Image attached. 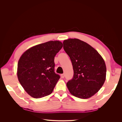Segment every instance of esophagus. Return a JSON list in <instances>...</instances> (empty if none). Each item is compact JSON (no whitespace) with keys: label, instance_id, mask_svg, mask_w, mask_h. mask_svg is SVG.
I'll return each instance as SVG.
<instances>
[{"label":"esophagus","instance_id":"obj_1","mask_svg":"<svg viewBox=\"0 0 122 122\" xmlns=\"http://www.w3.org/2000/svg\"><path fill=\"white\" fill-rule=\"evenodd\" d=\"M61 77L62 78H64L65 77V74H62L61 75Z\"/></svg>","mask_w":122,"mask_h":122}]
</instances>
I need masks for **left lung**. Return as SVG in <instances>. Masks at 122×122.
<instances>
[{
  "mask_svg": "<svg viewBox=\"0 0 122 122\" xmlns=\"http://www.w3.org/2000/svg\"><path fill=\"white\" fill-rule=\"evenodd\" d=\"M63 45L74 71L72 79L67 83L68 90L77 98H90L105 82L106 68L104 60L94 48L79 39L65 40Z\"/></svg>",
  "mask_w": 122,
  "mask_h": 122,
  "instance_id": "left-lung-1",
  "label": "left lung"
}]
</instances>
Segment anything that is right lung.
<instances>
[{
    "label": "right lung",
    "mask_w": 122,
    "mask_h": 122,
    "mask_svg": "<svg viewBox=\"0 0 122 122\" xmlns=\"http://www.w3.org/2000/svg\"><path fill=\"white\" fill-rule=\"evenodd\" d=\"M62 47L60 41H49L22 55L18 63V78L30 96L40 98L52 93L61 77L54 72V57Z\"/></svg>",
    "instance_id": "1"
}]
</instances>
